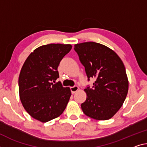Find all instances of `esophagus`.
I'll return each mask as SVG.
<instances>
[{
    "instance_id": "34e87169",
    "label": "esophagus",
    "mask_w": 147,
    "mask_h": 147,
    "mask_svg": "<svg viewBox=\"0 0 147 147\" xmlns=\"http://www.w3.org/2000/svg\"><path fill=\"white\" fill-rule=\"evenodd\" d=\"M78 89H79V88L77 86H73V87H71V91L72 94H74V93L77 92Z\"/></svg>"
}]
</instances>
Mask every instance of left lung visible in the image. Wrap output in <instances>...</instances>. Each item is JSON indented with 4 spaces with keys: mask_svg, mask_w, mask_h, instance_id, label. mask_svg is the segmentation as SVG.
Returning a JSON list of instances; mask_svg holds the SVG:
<instances>
[{
    "mask_svg": "<svg viewBox=\"0 0 147 147\" xmlns=\"http://www.w3.org/2000/svg\"><path fill=\"white\" fill-rule=\"evenodd\" d=\"M74 50L84 67L88 80L95 78L92 88L81 104L86 116L97 120L111 118L122 106L128 92V79L120 57L106 46L94 42L74 45Z\"/></svg>",
    "mask_w": 147,
    "mask_h": 147,
    "instance_id": "8db88e82",
    "label": "left lung"
}]
</instances>
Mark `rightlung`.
I'll use <instances>...</instances> for the list:
<instances>
[{
  "label": "right lung",
  "mask_w": 147,
  "mask_h": 147,
  "mask_svg": "<svg viewBox=\"0 0 147 147\" xmlns=\"http://www.w3.org/2000/svg\"><path fill=\"white\" fill-rule=\"evenodd\" d=\"M72 48L71 44H50L31 53L21 69L19 93L29 115L47 122L63 113L71 95L69 87L54 82L59 77L57 67Z\"/></svg>",
  "instance_id": "right-lung-1"
}]
</instances>
